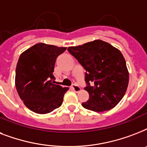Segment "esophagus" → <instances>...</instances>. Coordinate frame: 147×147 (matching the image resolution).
Segmentation results:
<instances>
[{
  "instance_id": "obj_1",
  "label": "esophagus",
  "mask_w": 147,
  "mask_h": 147,
  "mask_svg": "<svg viewBox=\"0 0 147 147\" xmlns=\"http://www.w3.org/2000/svg\"><path fill=\"white\" fill-rule=\"evenodd\" d=\"M71 88H72V90H73L74 92H78L79 91H81V88L79 87L78 85H76V84H75V85H72V86H71Z\"/></svg>"
}]
</instances>
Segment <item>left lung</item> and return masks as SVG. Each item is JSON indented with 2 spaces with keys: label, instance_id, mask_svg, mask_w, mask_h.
Here are the masks:
<instances>
[{
  "label": "left lung",
  "instance_id": "1",
  "mask_svg": "<svg viewBox=\"0 0 147 147\" xmlns=\"http://www.w3.org/2000/svg\"><path fill=\"white\" fill-rule=\"evenodd\" d=\"M68 51L85 70V90L88 92L89 99L82 103L83 107L96 112L115 107L124 96L129 82L122 53L100 40L69 47Z\"/></svg>",
  "mask_w": 147,
  "mask_h": 147
}]
</instances>
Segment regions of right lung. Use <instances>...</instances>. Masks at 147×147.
<instances>
[{"mask_svg":"<svg viewBox=\"0 0 147 147\" xmlns=\"http://www.w3.org/2000/svg\"><path fill=\"white\" fill-rule=\"evenodd\" d=\"M65 47L38 43L23 53L16 68L15 84L24 105L37 114H48L61 106L69 88L55 85L56 58Z\"/></svg>","mask_w":147,"mask_h":147,"instance_id":"1","label":"right lung"}]
</instances>
